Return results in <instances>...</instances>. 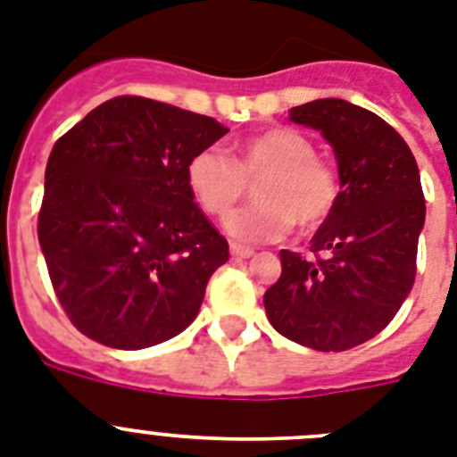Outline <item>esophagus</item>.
I'll list each match as a JSON object with an SVG mask.
<instances>
[{"mask_svg":"<svg viewBox=\"0 0 457 457\" xmlns=\"http://www.w3.org/2000/svg\"><path fill=\"white\" fill-rule=\"evenodd\" d=\"M229 253H232V255H235V258H251L253 255V248H248V246H241V244H229Z\"/></svg>","mask_w":457,"mask_h":457,"instance_id":"1","label":"esophagus"}]
</instances>
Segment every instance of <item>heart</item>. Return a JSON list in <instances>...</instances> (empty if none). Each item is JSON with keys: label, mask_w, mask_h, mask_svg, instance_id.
Segmentation results:
<instances>
[{"label": "heart", "mask_w": 457, "mask_h": 457, "mask_svg": "<svg viewBox=\"0 0 457 457\" xmlns=\"http://www.w3.org/2000/svg\"><path fill=\"white\" fill-rule=\"evenodd\" d=\"M258 183L260 204L229 213L225 229L241 244H267L286 237L295 220L316 228L332 213L339 181L332 164L316 155L313 141L293 128H276L241 144L237 162L209 145L187 160L190 195L211 216H225L246 193V179Z\"/></svg>", "instance_id": "heart-1"}]
</instances>
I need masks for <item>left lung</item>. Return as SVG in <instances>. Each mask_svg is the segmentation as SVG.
<instances>
[{
	"instance_id": "obj_1",
	"label": "left lung",
	"mask_w": 457,
	"mask_h": 457,
	"mask_svg": "<svg viewBox=\"0 0 457 457\" xmlns=\"http://www.w3.org/2000/svg\"><path fill=\"white\" fill-rule=\"evenodd\" d=\"M290 120L332 145L341 193L312 239L316 258L281 251V278L264 293V309L290 341L348 351L377 337L411 293L425 225L420 174L400 134L346 99L295 106Z\"/></svg>"
}]
</instances>
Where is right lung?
Instances as JSON below:
<instances>
[{
	"instance_id": "right-lung-1",
	"label": "right lung",
	"mask_w": 457,
	"mask_h": 457,
	"mask_svg": "<svg viewBox=\"0 0 457 457\" xmlns=\"http://www.w3.org/2000/svg\"><path fill=\"white\" fill-rule=\"evenodd\" d=\"M228 132L209 116L122 95L53 145L39 244L83 335L139 351L193 323L229 248L195 204L186 167Z\"/></svg>"
}]
</instances>
